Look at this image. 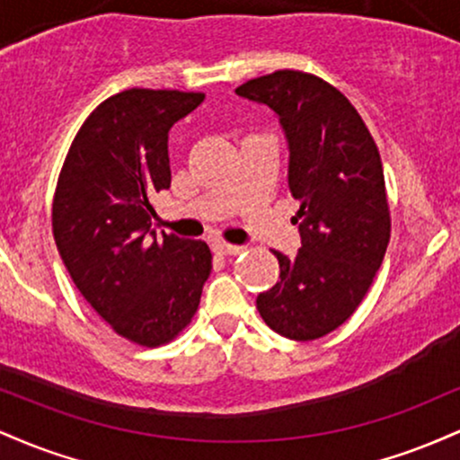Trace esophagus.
Masks as SVG:
<instances>
[{
    "label": "esophagus",
    "mask_w": 460,
    "mask_h": 460,
    "mask_svg": "<svg viewBox=\"0 0 460 460\" xmlns=\"http://www.w3.org/2000/svg\"><path fill=\"white\" fill-rule=\"evenodd\" d=\"M242 251H244L242 246L226 244V242H216L214 244V252H218V255H240Z\"/></svg>",
    "instance_id": "esophagus-1"
}]
</instances>
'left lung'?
Instances as JSON below:
<instances>
[{"label": "left lung", "mask_w": 460, "mask_h": 460, "mask_svg": "<svg viewBox=\"0 0 460 460\" xmlns=\"http://www.w3.org/2000/svg\"><path fill=\"white\" fill-rule=\"evenodd\" d=\"M235 93L279 114L300 205L296 257L272 251L281 274L257 296V311L288 340H318L355 314L387 251L392 216L376 142L355 105L311 73L274 71Z\"/></svg>", "instance_id": "8db88e82"}]
</instances>
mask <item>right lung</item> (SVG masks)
Returning a JSON list of instances; mask_svg holds the SVG:
<instances>
[{
  "label": "right lung",
  "mask_w": 460,
  "mask_h": 460,
  "mask_svg": "<svg viewBox=\"0 0 460 460\" xmlns=\"http://www.w3.org/2000/svg\"><path fill=\"white\" fill-rule=\"evenodd\" d=\"M203 93L129 88L105 99L73 138L51 208L54 240L73 283L125 340H175L200 303L212 252L200 240L151 229L153 197L171 188L168 131Z\"/></svg>",
  "instance_id": "add662e5"
}]
</instances>
